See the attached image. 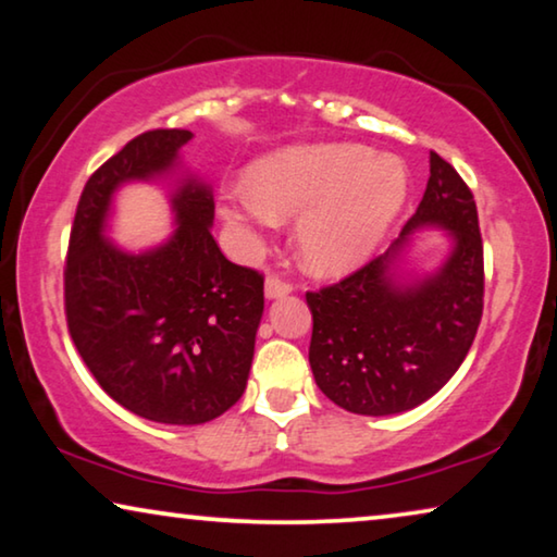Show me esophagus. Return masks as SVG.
Instances as JSON below:
<instances>
[{
    "instance_id": "esophagus-1",
    "label": "esophagus",
    "mask_w": 557,
    "mask_h": 557,
    "mask_svg": "<svg viewBox=\"0 0 557 557\" xmlns=\"http://www.w3.org/2000/svg\"><path fill=\"white\" fill-rule=\"evenodd\" d=\"M294 292V284L292 281L276 276V273H269V278H265V298H278V296H286Z\"/></svg>"
}]
</instances>
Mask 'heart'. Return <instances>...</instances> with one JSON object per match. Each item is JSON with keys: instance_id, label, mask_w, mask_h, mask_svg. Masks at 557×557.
Returning a JSON list of instances; mask_svg holds the SVG:
<instances>
[{"instance_id": "1", "label": "heart", "mask_w": 557, "mask_h": 557, "mask_svg": "<svg viewBox=\"0 0 557 557\" xmlns=\"http://www.w3.org/2000/svg\"><path fill=\"white\" fill-rule=\"evenodd\" d=\"M397 160L349 143L304 145L261 160L251 190L225 193L223 219L251 231L298 215V259L317 276H342L374 251L405 203Z\"/></svg>"}]
</instances>
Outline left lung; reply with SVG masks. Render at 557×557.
<instances>
[{
  "label": "left lung",
  "mask_w": 557,
  "mask_h": 557,
  "mask_svg": "<svg viewBox=\"0 0 557 557\" xmlns=\"http://www.w3.org/2000/svg\"><path fill=\"white\" fill-rule=\"evenodd\" d=\"M440 224L454 236L443 269L414 285L393 273L406 236ZM485 261L478 206L459 173L430 152V181L417 213L389 251L338 284L306 294L313 317L309 364L319 389L346 412H407L449 382L478 334Z\"/></svg>",
  "instance_id": "1"
}]
</instances>
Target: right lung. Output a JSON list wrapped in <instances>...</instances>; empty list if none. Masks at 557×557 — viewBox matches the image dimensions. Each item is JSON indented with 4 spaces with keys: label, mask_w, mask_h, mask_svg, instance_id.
<instances>
[{
    "label": "right lung",
    "mask_w": 557,
    "mask_h": 557,
    "mask_svg": "<svg viewBox=\"0 0 557 557\" xmlns=\"http://www.w3.org/2000/svg\"><path fill=\"white\" fill-rule=\"evenodd\" d=\"M190 131H148L90 175L64 259V313L79 357L117 405L160 424H203L240 399L263 313V276L215 244L213 196L185 181L178 228L145 253H125L102 228L112 193L171 171Z\"/></svg>",
    "instance_id": "right-lung-1"
}]
</instances>
